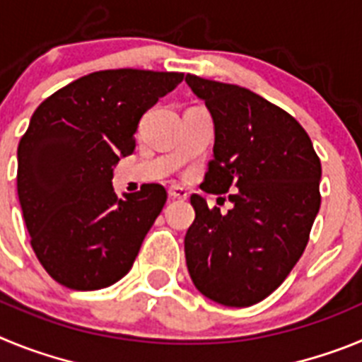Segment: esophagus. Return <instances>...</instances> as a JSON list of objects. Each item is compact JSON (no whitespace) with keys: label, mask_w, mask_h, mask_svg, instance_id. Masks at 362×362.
I'll list each match as a JSON object with an SVG mask.
<instances>
[{"label":"esophagus","mask_w":362,"mask_h":362,"mask_svg":"<svg viewBox=\"0 0 362 362\" xmlns=\"http://www.w3.org/2000/svg\"><path fill=\"white\" fill-rule=\"evenodd\" d=\"M168 197H170V199L185 201L188 197V192L181 187H170L168 188Z\"/></svg>","instance_id":"obj_1"}]
</instances>
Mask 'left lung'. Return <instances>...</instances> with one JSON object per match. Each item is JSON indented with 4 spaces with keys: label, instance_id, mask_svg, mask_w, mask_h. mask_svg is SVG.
Listing matches in <instances>:
<instances>
[{
    "label": "left lung",
    "instance_id": "left-lung-1",
    "mask_svg": "<svg viewBox=\"0 0 362 362\" xmlns=\"http://www.w3.org/2000/svg\"><path fill=\"white\" fill-rule=\"evenodd\" d=\"M212 114L214 159L203 190L228 194L221 216L190 197L196 219L185 235L190 277L225 306H252L281 286L310 239L321 206V161L299 121L248 88L188 74Z\"/></svg>",
    "mask_w": 362,
    "mask_h": 362
}]
</instances>
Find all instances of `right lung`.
Wrapping results in <instances>:
<instances>
[{"label":"right lung","mask_w":362,"mask_h":362,"mask_svg":"<svg viewBox=\"0 0 362 362\" xmlns=\"http://www.w3.org/2000/svg\"><path fill=\"white\" fill-rule=\"evenodd\" d=\"M183 72L99 70L54 92L18 146V197L32 250L54 281L99 290L132 268L166 190L143 185L117 199L112 166L136 148L137 123Z\"/></svg>","instance_id":"1"}]
</instances>
